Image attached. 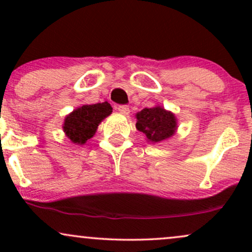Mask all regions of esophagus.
<instances>
[{"label": "esophagus", "instance_id": "obj_1", "mask_svg": "<svg viewBox=\"0 0 252 252\" xmlns=\"http://www.w3.org/2000/svg\"><path fill=\"white\" fill-rule=\"evenodd\" d=\"M117 110L121 112V114H123V115H128L129 112H130L129 106L128 105H124V104H122V105H118L117 106Z\"/></svg>", "mask_w": 252, "mask_h": 252}]
</instances>
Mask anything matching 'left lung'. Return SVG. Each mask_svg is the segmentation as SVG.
Masks as SVG:
<instances>
[{"label":"left lung","instance_id":"left-lung-1","mask_svg":"<svg viewBox=\"0 0 252 252\" xmlns=\"http://www.w3.org/2000/svg\"><path fill=\"white\" fill-rule=\"evenodd\" d=\"M136 128L142 131L150 142L166 140L174 134L176 129L174 115L160 106L143 109L136 115Z\"/></svg>","mask_w":252,"mask_h":252}]
</instances>
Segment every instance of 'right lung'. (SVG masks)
I'll list each match as a JSON object with an SVG mask.
<instances>
[{
  "instance_id": "right-lung-1",
  "label": "right lung",
  "mask_w": 252,
  "mask_h": 252,
  "mask_svg": "<svg viewBox=\"0 0 252 252\" xmlns=\"http://www.w3.org/2000/svg\"><path fill=\"white\" fill-rule=\"evenodd\" d=\"M112 112L108 102L83 105L65 118L63 131L72 142L83 144L96 132L98 124Z\"/></svg>"
}]
</instances>
